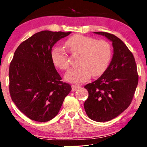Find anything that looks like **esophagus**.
Instances as JSON below:
<instances>
[{
    "label": "esophagus",
    "instance_id": "1",
    "mask_svg": "<svg viewBox=\"0 0 147 147\" xmlns=\"http://www.w3.org/2000/svg\"><path fill=\"white\" fill-rule=\"evenodd\" d=\"M81 86H78V85H72L71 86V88H72V91H76L77 90H78L79 88H80Z\"/></svg>",
    "mask_w": 147,
    "mask_h": 147
}]
</instances>
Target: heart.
<instances>
[{"label": "heart", "instance_id": "b5f03b06", "mask_svg": "<svg viewBox=\"0 0 147 147\" xmlns=\"http://www.w3.org/2000/svg\"><path fill=\"white\" fill-rule=\"evenodd\" d=\"M69 52L80 55L78 68L72 69L66 74L67 81L80 84L88 80L92 76L97 77L106 71L111 61L112 50L110 44L105 40H98L83 35H75L65 42ZM51 60L55 67L63 70L69 68L68 51L55 47L51 51Z\"/></svg>", "mask_w": 147, "mask_h": 147}]
</instances>
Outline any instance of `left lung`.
I'll return each mask as SVG.
<instances>
[{"mask_svg": "<svg viewBox=\"0 0 147 147\" xmlns=\"http://www.w3.org/2000/svg\"><path fill=\"white\" fill-rule=\"evenodd\" d=\"M112 42L114 55L104 74L84 86L88 97L84 108L89 118L97 122L113 119L129 107L138 84L134 57L123 41L104 32H95Z\"/></svg>", "mask_w": 147, "mask_h": 147, "instance_id": "obj_1", "label": "left lung"}]
</instances>
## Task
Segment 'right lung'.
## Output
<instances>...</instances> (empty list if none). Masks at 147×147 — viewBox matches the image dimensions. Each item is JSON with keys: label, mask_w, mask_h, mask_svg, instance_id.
I'll use <instances>...</instances> for the list:
<instances>
[{"label": "right lung", "mask_w": 147, "mask_h": 147, "mask_svg": "<svg viewBox=\"0 0 147 147\" xmlns=\"http://www.w3.org/2000/svg\"><path fill=\"white\" fill-rule=\"evenodd\" d=\"M70 33L42 31L23 41L15 51L9 69L10 96L30 119H52L71 90L70 84L61 81L51 60L53 45Z\"/></svg>", "instance_id": "1"}]
</instances>
